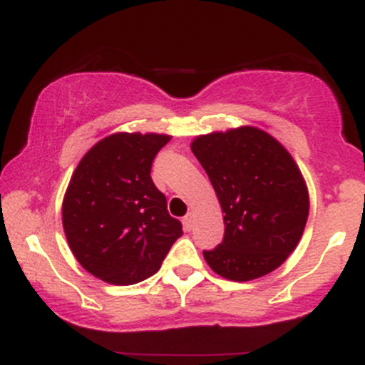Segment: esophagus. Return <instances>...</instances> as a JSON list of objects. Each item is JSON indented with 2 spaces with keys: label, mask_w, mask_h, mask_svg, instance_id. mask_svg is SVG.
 <instances>
[{
  "label": "esophagus",
  "mask_w": 365,
  "mask_h": 365,
  "mask_svg": "<svg viewBox=\"0 0 365 365\" xmlns=\"http://www.w3.org/2000/svg\"><path fill=\"white\" fill-rule=\"evenodd\" d=\"M194 221H195L194 212H188V215H187L185 217H183V226H185L187 232H190V230L194 228Z\"/></svg>",
  "instance_id": "esophagus-1"
}]
</instances>
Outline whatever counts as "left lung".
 <instances>
[{
	"label": "left lung",
	"mask_w": 365,
	"mask_h": 365,
	"mask_svg": "<svg viewBox=\"0 0 365 365\" xmlns=\"http://www.w3.org/2000/svg\"><path fill=\"white\" fill-rule=\"evenodd\" d=\"M190 149L223 211V242L204 250L209 267L232 282L269 274L295 250L307 223L309 190L295 159L250 125L197 135Z\"/></svg>",
	"instance_id": "8db88e82"
}]
</instances>
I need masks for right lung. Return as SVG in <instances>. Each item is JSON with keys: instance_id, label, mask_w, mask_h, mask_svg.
<instances>
[{"instance_id": "obj_1", "label": "right lung", "mask_w": 365, "mask_h": 365, "mask_svg": "<svg viewBox=\"0 0 365 365\" xmlns=\"http://www.w3.org/2000/svg\"><path fill=\"white\" fill-rule=\"evenodd\" d=\"M170 139L153 132L111 133L75 168L63 197V230L75 259L96 278L139 283L156 273L183 235L150 178L154 156Z\"/></svg>"}]
</instances>
